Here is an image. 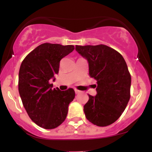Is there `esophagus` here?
<instances>
[{"instance_id":"34e87169","label":"esophagus","mask_w":152,"mask_h":152,"mask_svg":"<svg viewBox=\"0 0 152 152\" xmlns=\"http://www.w3.org/2000/svg\"><path fill=\"white\" fill-rule=\"evenodd\" d=\"M75 93H76V94H78L81 93V91H80L77 90V89H75Z\"/></svg>"}]
</instances>
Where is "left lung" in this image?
I'll return each mask as SVG.
<instances>
[{
	"mask_svg": "<svg viewBox=\"0 0 152 152\" xmlns=\"http://www.w3.org/2000/svg\"><path fill=\"white\" fill-rule=\"evenodd\" d=\"M76 50L88 63L89 76L97 81L96 95H88L83 106L87 119L98 126L115 122L130 99L131 75L124 58L105 46H76Z\"/></svg>",
	"mask_w": 152,
	"mask_h": 152,
	"instance_id": "1",
	"label": "left lung"
}]
</instances>
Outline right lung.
I'll list each match as a JSON object with an SVG mask.
<instances>
[{
	"instance_id": "1",
	"label": "right lung",
	"mask_w": 152,
	"mask_h": 152,
	"mask_svg": "<svg viewBox=\"0 0 152 152\" xmlns=\"http://www.w3.org/2000/svg\"><path fill=\"white\" fill-rule=\"evenodd\" d=\"M72 45L43 43L28 54L18 74V91L29 117L46 129L58 127L66 119L69 104L74 100L73 88L52 89L60 61L73 51Z\"/></svg>"
}]
</instances>
